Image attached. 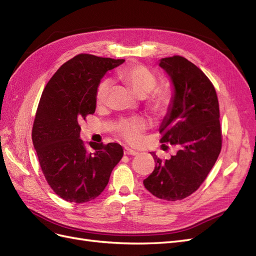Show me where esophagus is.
Segmentation results:
<instances>
[{"mask_svg":"<svg viewBox=\"0 0 256 256\" xmlns=\"http://www.w3.org/2000/svg\"><path fill=\"white\" fill-rule=\"evenodd\" d=\"M124 152H125V154H132V156H136V154H138V152H136L134 150H130V148H125Z\"/></svg>","mask_w":256,"mask_h":256,"instance_id":"esophagus-1","label":"esophagus"}]
</instances>
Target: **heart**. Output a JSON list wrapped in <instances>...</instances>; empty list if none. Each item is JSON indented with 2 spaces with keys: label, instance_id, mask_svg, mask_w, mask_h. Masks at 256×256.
<instances>
[{
  "label": "heart",
  "instance_id": "obj_1",
  "mask_svg": "<svg viewBox=\"0 0 256 256\" xmlns=\"http://www.w3.org/2000/svg\"><path fill=\"white\" fill-rule=\"evenodd\" d=\"M118 78L125 83L138 98L147 96V106L156 115L164 114L171 104V94L164 88L154 90L157 85V78L150 70L142 65H134L124 68L118 74ZM112 90V81L104 79L98 84L96 90V104L104 106ZM148 127V122L143 118L122 120L116 127L120 136L127 142L134 144L140 141L142 134Z\"/></svg>",
  "mask_w": 256,
  "mask_h": 256
}]
</instances>
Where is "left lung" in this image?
Listing matches in <instances>:
<instances>
[{"mask_svg": "<svg viewBox=\"0 0 256 256\" xmlns=\"http://www.w3.org/2000/svg\"><path fill=\"white\" fill-rule=\"evenodd\" d=\"M171 80L173 95L159 131L161 142L178 146L170 159L152 152L156 166L143 180L154 196L178 200L196 191L221 152L220 112L216 92L205 74L182 56L159 60Z\"/></svg>", "mask_w": 256, "mask_h": 256, "instance_id": "1", "label": "left lung"}]
</instances>
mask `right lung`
I'll return each mask as SVG.
<instances>
[{
  "label": "right lung",
  "mask_w": 256,
  "mask_h": 256,
  "mask_svg": "<svg viewBox=\"0 0 256 256\" xmlns=\"http://www.w3.org/2000/svg\"><path fill=\"white\" fill-rule=\"evenodd\" d=\"M125 60L79 54L62 65L42 92L32 140L52 190L67 202L86 203L102 194L124 150L118 143L80 138V122L96 110V90L106 72Z\"/></svg>",
  "instance_id": "1"
}]
</instances>
